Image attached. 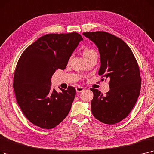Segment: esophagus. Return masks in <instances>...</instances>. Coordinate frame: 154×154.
<instances>
[{"mask_svg": "<svg viewBox=\"0 0 154 154\" xmlns=\"http://www.w3.org/2000/svg\"><path fill=\"white\" fill-rule=\"evenodd\" d=\"M84 91V88H82V87H77V88H76V91L77 92H81Z\"/></svg>", "mask_w": 154, "mask_h": 154, "instance_id": "obj_1", "label": "esophagus"}]
</instances>
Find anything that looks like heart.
<instances>
[{
  "instance_id": "b5f03b06",
  "label": "heart",
  "mask_w": 154,
  "mask_h": 154,
  "mask_svg": "<svg viewBox=\"0 0 154 154\" xmlns=\"http://www.w3.org/2000/svg\"><path fill=\"white\" fill-rule=\"evenodd\" d=\"M93 53H96V52L95 51V50H94L92 49L86 48L83 51V55L84 58L87 57L88 56H89L91 54H93Z\"/></svg>"
}]
</instances>
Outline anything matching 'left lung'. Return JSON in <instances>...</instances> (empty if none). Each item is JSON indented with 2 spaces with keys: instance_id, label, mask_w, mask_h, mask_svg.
<instances>
[{
  "instance_id": "left-lung-1",
  "label": "left lung",
  "mask_w": 154,
  "mask_h": 154,
  "mask_svg": "<svg viewBox=\"0 0 154 154\" xmlns=\"http://www.w3.org/2000/svg\"><path fill=\"white\" fill-rule=\"evenodd\" d=\"M83 35L98 48V74L110 79V89L106 95L91 88L92 113L102 123L114 125L129 115L140 95L142 79L138 63L129 46L115 35L104 31L85 32Z\"/></svg>"
}]
</instances>
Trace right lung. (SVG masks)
<instances>
[{"label": "right lung", "mask_w": 154, "mask_h": 154, "mask_svg": "<svg viewBox=\"0 0 154 154\" xmlns=\"http://www.w3.org/2000/svg\"><path fill=\"white\" fill-rule=\"evenodd\" d=\"M77 32L48 34L26 48L17 62L13 88L17 102L30 122L51 129L69 114L75 96L69 86L58 92L51 89V78L58 69H65L72 53L82 41Z\"/></svg>", "instance_id": "right-lung-1"}]
</instances>
